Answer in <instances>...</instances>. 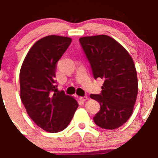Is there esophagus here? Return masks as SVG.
<instances>
[{"instance_id": "34e87169", "label": "esophagus", "mask_w": 158, "mask_h": 158, "mask_svg": "<svg viewBox=\"0 0 158 158\" xmlns=\"http://www.w3.org/2000/svg\"><path fill=\"white\" fill-rule=\"evenodd\" d=\"M79 99L82 102H85L88 99V97L87 96H82V97H79Z\"/></svg>"}]
</instances>
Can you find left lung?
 Instances as JSON below:
<instances>
[{
  "instance_id": "left-lung-1",
  "label": "left lung",
  "mask_w": 158,
  "mask_h": 158,
  "mask_svg": "<svg viewBox=\"0 0 158 158\" xmlns=\"http://www.w3.org/2000/svg\"><path fill=\"white\" fill-rule=\"evenodd\" d=\"M95 79L104 80L102 92L90 98L100 104L93 118L98 127L113 130L123 125L133 112L138 86L137 72L130 54L106 35L79 38Z\"/></svg>"
}]
</instances>
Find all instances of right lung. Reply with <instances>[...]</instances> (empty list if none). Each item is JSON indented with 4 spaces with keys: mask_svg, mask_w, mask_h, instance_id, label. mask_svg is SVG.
Wrapping results in <instances>:
<instances>
[{
    "mask_svg": "<svg viewBox=\"0 0 158 158\" xmlns=\"http://www.w3.org/2000/svg\"><path fill=\"white\" fill-rule=\"evenodd\" d=\"M72 42L66 36H45L27 54L20 72V98L28 115L37 126L50 133L64 130L79 104L57 89L56 68Z\"/></svg>",
    "mask_w": 158,
    "mask_h": 158,
    "instance_id": "1",
    "label": "right lung"
}]
</instances>
